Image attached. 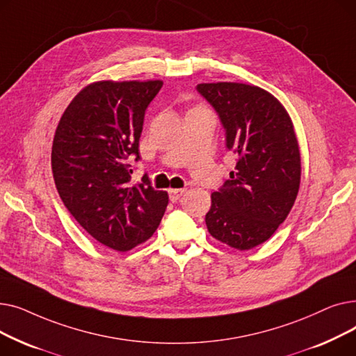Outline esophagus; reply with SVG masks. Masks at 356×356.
Wrapping results in <instances>:
<instances>
[{"instance_id": "34e87169", "label": "esophagus", "mask_w": 356, "mask_h": 356, "mask_svg": "<svg viewBox=\"0 0 356 356\" xmlns=\"http://www.w3.org/2000/svg\"><path fill=\"white\" fill-rule=\"evenodd\" d=\"M184 189H170L168 191V196H170L172 202H177L184 195Z\"/></svg>"}]
</instances>
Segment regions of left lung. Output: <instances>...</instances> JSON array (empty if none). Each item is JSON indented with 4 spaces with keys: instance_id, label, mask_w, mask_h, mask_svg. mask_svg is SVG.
Returning a JSON list of instances; mask_svg holds the SVG:
<instances>
[{
    "instance_id": "left-lung-1",
    "label": "left lung",
    "mask_w": 356,
    "mask_h": 356,
    "mask_svg": "<svg viewBox=\"0 0 356 356\" xmlns=\"http://www.w3.org/2000/svg\"><path fill=\"white\" fill-rule=\"evenodd\" d=\"M218 112L235 170L207 213L209 234L235 250L263 244L290 213L300 188V149L284 106L270 92L236 82L199 83Z\"/></svg>"
}]
</instances>
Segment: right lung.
Segmentation results:
<instances>
[{
    "label": "right lung",
    "instance_id": "right-lung-1",
    "mask_svg": "<svg viewBox=\"0 0 356 356\" xmlns=\"http://www.w3.org/2000/svg\"><path fill=\"white\" fill-rule=\"evenodd\" d=\"M161 81H101L85 86L59 121L51 172L60 199L79 225L120 252L152 236L168 203L147 175L131 184L127 160H140L145 109Z\"/></svg>",
    "mask_w": 356,
    "mask_h": 356
}]
</instances>
